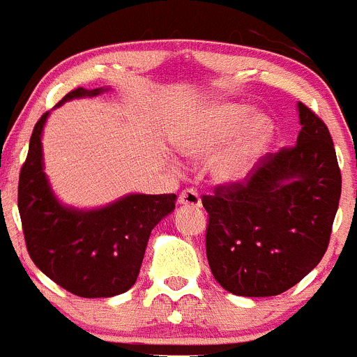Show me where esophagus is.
Returning a JSON list of instances; mask_svg holds the SVG:
<instances>
[{
    "label": "esophagus",
    "instance_id": "1",
    "mask_svg": "<svg viewBox=\"0 0 357 357\" xmlns=\"http://www.w3.org/2000/svg\"><path fill=\"white\" fill-rule=\"evenodd\" d=\"M178 203L184 206L199 208V206H202V198H199L198 192L192 191V189H185V191H182L181 196H178Z\"/></svg>",
    "mask_w": 357,
    "mask_h": 357
}]
</instances>
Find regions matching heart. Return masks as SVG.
I'll list each match as a JSON object with an SVG mask.
<instances>
[{"mask_svg":"<svg viewBox=\"0 0 357 357\" xmlns=\"http://www.w3.org/2000/svg\"><path fill=\"white\" fill-rule=\"evenodd\" d=\"M273 135L271 121L252 115L249 105H210L192 115L175 135L176 151L195 161L212 159L210 173L215 184L235 188L250 178Z\"/></svg>","mask_w":357,"mask_h":357,"instance_id":"b5f03b06","label":"heart"}]
</instances>
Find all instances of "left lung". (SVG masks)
Wrapping results in <instances>:
<instances>
[{"mask_svg":"<svg viewBox=\"0 0 357 357\" xmlns=\"http://www.w3.org/2000/svg\"><path fill=\"white\" fill-rule=\"evenodd\" d=\"M296 145L264 158L245 185L203 196L206 259L236 296H277L310 273L328 249L342 175L324 122L298 101Z\"/></svg>","mask_w":357,"mask_h":357,"instance_id":"obj_1","label":"left lung"}]
</instances>
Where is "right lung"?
I'll list each match as a JSON object with an SVG mask.
<instances>
[{"label":"right lung","mask_w":357,"mask_h":357,"mask_svg":"<svg viewBox=\"0 0 357 357\" xmlns=\"http://www.w3.org/2000/svg\"><path fill=\"white\" fill-rule=\"evenodd\" d=\"M108 91L79 87L52 110ZM49 115L36 122L19 178V213L28 252L50 280L77 296H117L137 282L151 231L175 210L176 195L131 192L96 208L63 203L43 162L42 138Z\"/></svg>","instance_id":"right-lung-1"}]
</instances>
